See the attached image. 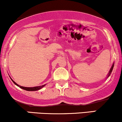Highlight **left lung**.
Returning a JSON list of instances; mask_svg holds the SVG:
<instances>
[{
    "label": "left lung",
    "mask_w": 122,
    "mask_h": 122,
    "mask_svg": "<svg viewBox=\"0 0 122 122\" xmlns=\"http://www.w3.org/2000/svg\"><path fill=\"white\" fill-rule=\"evenodd\" d=\"M114 63H113L112 65L111 68V69H110V71H109V73H108V74L107 76V78L108 77L110 76L111 73L112 71V70H113V68H114Z\"/></svg>",
    "instance_id": "8db88e82"
}]
</instances>
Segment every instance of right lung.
<instances>
[{
    "instance_id": "1",
    "label": "right lung",
    "mask_w": 122,
    "mask_h": 122,
    "mask_svg": "<svg viewBox=\"0 0 122 122\" xmlns=\"http://www.w3.org/2000/svg\"><path fill=\"white\" fill-rule=\"evenodd\" d=\"M11 80L12 81V82H13L15 85H17V86H19V88H22V89H24V90L27 91H38V90H40V89H41V88L44 87V86L46 85V84H45V85H41V86H34V87H25V86H20V85H19L18 84H16L15 81H14L12 80V79H11Z\"/></svg>"
}]
</instances>
